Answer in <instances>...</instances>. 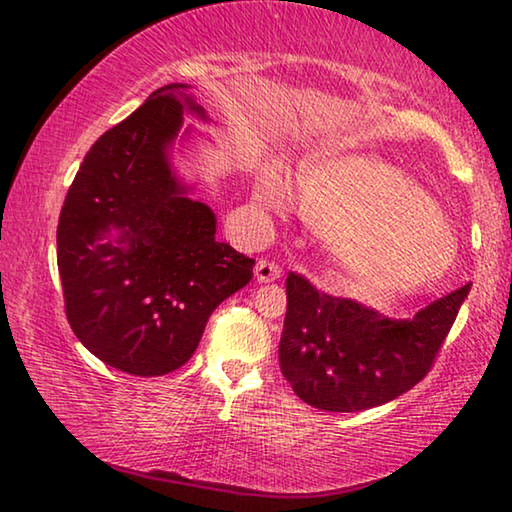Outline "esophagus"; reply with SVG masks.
Masks as SVG:
<instances>
[{
    "mask_svg": "<svg viewBox=\"0 0 512 512\" xmlns=\"http://www.w3.org/2000/svg\"><path fill=\"white\" fill-rule=\"evenodd\" d=\"M280 266L275 262H268V259H259L257 266H255V275L259 282H275L277 277H280Z\"/></svg>",
    "mask_w": 512,
    "mask_h": 512,
    "instance_id": "34e87169",
    "label": "esophagus"
}]
</instances>
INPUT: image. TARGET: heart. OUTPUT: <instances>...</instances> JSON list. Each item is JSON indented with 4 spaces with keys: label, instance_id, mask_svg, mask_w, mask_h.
Listing matches in <instances>:
<instances>
[{
    "label": "heart",
    "instance_id": "heart-1",
    "mask_svg": "<svg viewBox=\"0 0 512 512\" xmlns=\"http://www.w3.org/2000/svg\"><path fill=\"white\" fill-rule=\"evenodd\" d=\"M298 183L309 221L325 235L336 275L354 296H409L452 266V225L393 164L366 155L314 160L300 169ZM255 198L268 210H287L291 187L280 169L257 178Z\"/></svg>",
    "mask_w": 512,
    "mask_h": 512
}]
</instances>
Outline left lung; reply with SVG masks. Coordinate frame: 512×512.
I'll use <instances>...</instances> for the list:
<instances>
[{
  "label": "left lung",
  "instance_id": "obj_1",
  "mask_svg": "<svg viewBox=\"0 0 512 512\" xmlns=\"http://www.w3.org/2000/svg\"><path fill=\"white\" fill-rule=\"evenodd\" d=\"M467 293L470 284L397 320L289 273L282 375L320 411L354 413L391 402L427 377Z\"/></svg>",
  "mask_w": 512,
  "mask_h": 512
}]
</instances>
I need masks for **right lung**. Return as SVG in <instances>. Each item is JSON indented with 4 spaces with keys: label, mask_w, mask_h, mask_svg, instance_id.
<instances>
[{
    "label": "right lung",
    "mask_w": 512,
    "mask_h": 512,
    "mask_svg": "<svg viewBox=\"0 0 512 512\" xmlns=\"http://www.w3.org/2000/svg\"><path fill=\"white\" fill-rule=\"evenodd\" d=\"M189 88L164 85L103 133L58 219L69 325L94 357L135 377L187 363L212 311L253 277L255 259L216 241L214 212L171 169L183 112L207 119Z\"/></svg>",
    "instance_id": "right-lung-1"
}]
</instances>
